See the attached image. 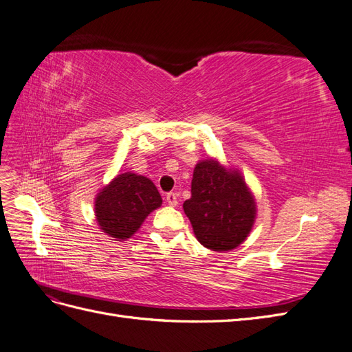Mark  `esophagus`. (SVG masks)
<instances>
[{
  "instance_id": "1",
  "label": "esophagus",
  "mask_w": 352,
  "mask_h": 352,
  "mask_svg": "<svg viewBox=\"0 0 352 352\" xmlns=\"http://www.w3.org/2000/svg\"><path fill=\"white\" fill-rule=\"evenodd\" d=\"M166 201H167V204H168V206L176 207V206H177V194H175V192H168V194L166 195Z\"/></svg>"
}]
</instances>
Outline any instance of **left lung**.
Listing matches in <instances>:
<instances>
[{
	"label": "left lung",
	"instance_id": "left-lung-1",
	"mask_svg": "<svg viewBox=\"0 0 352 352\" xmlns=\"http://www.w3.org/2000/svg\"><path fill=\"white\" fill-rule=\"evenodd\" d=\"M185 214L195 238L212 251H232L248 238L257 216L255 198L239 170L206 158L194 168Z\"/></svg>",
	"mask_w": 352,
	"mask_h": 352
}]
</instances>
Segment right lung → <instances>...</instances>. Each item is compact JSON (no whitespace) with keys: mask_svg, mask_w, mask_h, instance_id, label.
<instances>
[{"mask_svg":"<svg viewBox=\"0 0 352 352\" xmlns=\"http://www.w3.org/2000/svg\"><path fill=\"white\" fill-rule=\"evenodd\" d=\"M162 195L150 179L126 172L117 175L95 197L100 229L117 241L133 236L151 211L162 207Z\"/></svg>","mask_w":352,"mask_h":352,"instance_id":"add662e5","label":"right lung"}]
</instances>
